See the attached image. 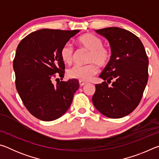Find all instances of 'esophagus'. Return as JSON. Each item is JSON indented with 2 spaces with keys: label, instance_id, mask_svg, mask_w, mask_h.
<instances>
[{
  "label": "esophagus",
  "instance_id": "obj_1",
  "mask_svg": "<svg viewBox=\"0 0 159 159\" xmlns=\"http://www.w3.org/2000/svg\"><path fill=\"white\" fill-rule=\"evenodd\" d=\"M86 84V82L85 81H82V80H79V85L80 86H83L84 85Z\"/></svg>",
  "mask_w": 159,
  "mask_h": 159
}]
</instances>
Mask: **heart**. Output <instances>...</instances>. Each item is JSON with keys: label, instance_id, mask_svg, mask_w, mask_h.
<instances>
[{"label": "heart", "instance_id": "heart-1", "mask_svg": "<svg viewBox=\"0 0 159 159\" xmlns=\"http://www.w3.org/2000/svg\"><path fill=\"white\" fill-rule=\"evenodd\" d=\"M78 43L83 49L89 52L87 62L90 63L85 66H74L68 70L67 75L72 79L87 81L98 73V67H104L109 63L112 57V52L109 48L103 45L102 40L95 35L86 34L80 36ZM75 55L74 48L71 44L66 43L60 50V57L64 63L71 64Z\"/></svg>", "mask_w": 159, "mask_h": 159}]
</instances>
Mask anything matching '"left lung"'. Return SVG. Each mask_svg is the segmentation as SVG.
<instances>
[{
	"mask_svg": "<svg viewBox=\"0 0 159 159\" xmlns=\"http://www.w3.org/2000/svg\"><path fill=\"white\" fill-rule=\"evenodd\" d=\"M95 31L109 41L112 57L99 76L104 81L95 85L93 103L107 117H124L138 106L147 85L146 51L139 38L125 29L108 27Z\"/></svg>",
	"mask_w": 159,
	"mask_h": 159,
	"instance_id": "8db88e82",
	"label": "left lung"
}]
</instances>
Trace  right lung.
Segmentation results:
<instances>
[{"instance_id":"obj_1","label":"right lung","mask_w":159,"mask_h":159,"mask_svg":"<svg viewBox=\"0 0 159 159\" xmlns=\"http://www.w3.org/2000/svg\"><path fill=\"white\" fill-rule=\"evenodd\" d=\"M79 32L41 29L24 38L17 48L13 60L16 88L26 109L40 120L51 121L61 117L79 89L76 79L52 83L56 74L64 78L61 48Z\"/></svg>"}]
</instances>
